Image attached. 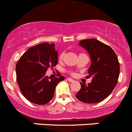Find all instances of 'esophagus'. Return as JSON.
Segmentation results:
<instances>
[{"label": "esophagus", "mask_w": 132, "mask_h": 132, "mask_svg": "<svg viewBox=\"0 0 132 132\" xmlns=\"http://www.w3.org/2000/svg\"><path fill=\"white\" fill-rule=\"evenodd\" d=\"M67 80H68V81H69V82H73V81H75V80H72V79L71 78H67Z\"/></svg>", "instance_id": "obj_1"}]
</instances>
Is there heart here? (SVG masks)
I'll use <instances>...</instances> for the list:
<instances>
[{
	"label": "heart",
	"mask_w": 132,
	"mask_h": 132,
	"mask_svg": "<svg viewBox=\"0 0 132 132\" xmlns=\"http://www.w3.org/2000/svg\"><path fill=\"white\" fill-rule=\"evenodd\" d=\"M63 55H64V53L61 54L60 55V59H62L63 57ZM70 73H71V75H73V72H71Z\"/></svg>",
	"instance_id": "b5f03b06"
}]
</instances>
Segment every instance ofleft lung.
I'll use <instances>...</instances> for the list:
<instances>
[{"label":"left lung","instance_id":"obj_1","mask_svg":"<svg viewBox=\"0 0 132 132\" xmlns=\"http://www.w3.org/2000/svg\"><path fill=\"white\" fill-rule=\"evenodd\" d=\"M80 46L87 50L91 59L88 76L92 77L87 85L80 82L81 89L76 97L87 104L100 102L107 98L117 84L120 64L113 50L96 39L80 41Z\"/></svg>","mask_w":132,"mask_h":132}]
</instances>
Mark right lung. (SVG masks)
Segmentation results:
<instances>
[{
	"mask_svg": "<svg viewBox=\"0 0 132 132\" xmlns=\"http://www.w3.org/2000/svg\"><path fill=\"white\" fill-rule=\"evenodd\" d=\"M54 43H43L28 48L16 65L17 81L22 95L28 100L44 105L53 98L55 88L63 76L50 78L45 73L57 63V52Z\"/></svg>",
	"mask_w": 132,
	"mask_h": 132,
	"instance_id": "add662e5",
	"label": "right lung"
}]
</instances>
